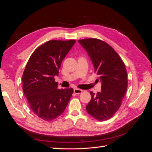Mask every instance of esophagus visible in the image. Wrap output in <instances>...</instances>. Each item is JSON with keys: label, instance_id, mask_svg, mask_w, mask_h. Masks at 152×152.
Listing matches in <instances>:
<instances>
[{"label": "esophagus", "instance_id": "obj_1", "mask_svg": "<svg viewBox=\"0 0 152 152\" xmlns=\"http://www.w3.org/2000/svg\"><path fill=\"white\" fill-rule=\"evenodd\" d=\"M73 92H74L75 94H78L82 93V92H83V90H81V89H74V90H73Z\"/></svg>", "mask_w": 152, "mask_h": 152}]
</instances>
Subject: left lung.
I'll return each mask as SVG.
<instances>
[{
  "instance_id": "left-lung-1",
  "label": "left lung",
  "mask_w": 152,
  "mask_h": 152,
  "mask_svg": "<svg viewBox=\"0 0 152 152\" xmlns=\"http://www.w3.org/2000/svg\"><path fill=\"white\" fill-rule=\"evenodd\" d=\"M89 55L93 64L97 80L102 83L101 91L94 94L86 111L98 121L111 118L120 108L127 88L126 66L121 57L110 45L97 39L78 41Z\"/></svg>"
}]
</instances>
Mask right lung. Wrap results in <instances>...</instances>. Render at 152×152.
Listing matches in <instances>:
<instances>
[{"instance_id": "right-lung-1", "label": "right lung", "mask_w": 152, "mask_h": 152, "mask_svg": "<svg viewBox=\"0 0 152 152\" xmlns=\"http://www.w3.org/2000/svg\"><path fill=\"white\" fill-rule=\"evenodd\" d=\"M75 40H50L31 55L23 74V91L33 112L46 121L61 115L73 94L72 88H58V76L63 59L75 44Z\"/></svg>"}]
</instances>
